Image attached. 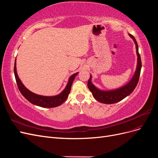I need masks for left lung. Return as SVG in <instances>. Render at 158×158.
<instances>
[{"mask_svg":"<svg viewBox=\"0 0 158 158\" xmlns=\"http://www.w3.org/2000/svg\"><path fill=\"white\" fill-rule=\"evenodd\" d=\"M129 35L132 38V40L136 44V53L138 55V63L136 73L132 80L125 86L112 91H102L98 89L94 86V84L91 82L92 76H90L89 79L88 81V87L90 92L92 93L94 98L99 102L106 104H111L120 102L122 99L128 96V95H130L133 92V90L135 89L138 84L142 68L141 58L139 52H138V46L135 37L131 34H129Z\"/></svg>","mask_w":158,"mask_h":158,"instance_id":"1","label":"left lung"}]
</instances>
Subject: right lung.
Segmentation results:
<instances>
[{"label":"right lung","mask_w":158,"mask_h":158,"mask_svg":"<svg viewBox=\"0 0 158 158\" xmlns=\"http://www.w3.org/2000/svg\"><path fill=\"white\" fill-rule=\"evenodd\" d=\"M14 75H15V78L17 83L18 88L20 90V92L22 94L27 100H28L30 103L35 105V106L42 107H47V108H52L59 106L60 105L65 102V100L67 99L69 94L70 92L72 84H73V81L76 76L78 74L75 73L73 75H72L69 80L68 84L66 85L65 89L60 94L55 95V96H42V95H37L33 94L30 90H28L23 84L22 83L20 80L19 79L18 76L16 72V60L14 63Z\"/></svg>","instance_id":"obj_1"}]
</instances>
